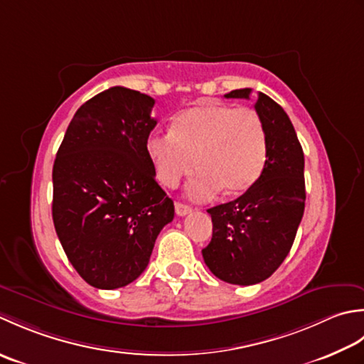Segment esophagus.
Wrapping results in <instances>:
<instances>
[{
  "label": "esophagus",
  "instance_id": "esophagus-1",
  "mask_svg": "<svg viewBox=\"0 0 364 364\" xmlns=\"http://www.w3.org/2000/svg\"><path fill=\"white\" fill-rule=\"evenodd\" d=\"M193 209L187 204H182V203H176V213L179 215V217H185V215H188Z\"/></svg>",
  "mask_w": 364,
  "mask_h": 364
}]
</instances>
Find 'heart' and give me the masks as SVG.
Listing matches in <instances>:
<instances>
[{"label":"heart","instance_id":"heart-1","mask_svg":"<svg viewBox=\"0 0 364 364\" xmlns=\"http://www.w3.org/2000/svg\"><path fill=\"white\" fill-rule=\"evenodd\" d=\"M146 154L157 179L169 188L196 163L199 169L185 191L205 201L221 188L235 196L253 187L265 168L269 143L257 111L205 102L177 114L169 132L152 133Z\"/></svg>","mask_w":364,"mask_h":364}]
</instances>
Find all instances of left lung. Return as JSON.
Masks as SVG:
<instances>
[{
	"instance_id": "left-lung-1",
	"label": "left lung",
	"mask_w": 364,
	"mask_h": 364,
	"mask_svg": "<svg viewBox=\"0 0 364 364\" xmlns=\"http://www.w3.org/2000/svg\"><path fill=\"white\" fill-rule=\"evenodd\" d=\"M235 89L228 99H250ZM255 109L267 132L269 157L253 187L231 203L215 205L212 240L203 250L205 265L229 284L251 286L273 275L295 240L305 212V157L294 125L275 100L257 94Z\"/></svg>"
}]
</instances>
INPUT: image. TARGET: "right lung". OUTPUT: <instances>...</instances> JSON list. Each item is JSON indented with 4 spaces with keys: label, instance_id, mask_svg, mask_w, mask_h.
<instances>
[{
    "label": "right lung",
    "instance_id": "obj_1",
    "mask_svg": "<svg viewBox=\"0 0 364 364\" xmlns=\"http://www.w3.org/2000/svg\"><path fill=\"white\" fill-rule=\"evenodd\" d=\"M155 100L122 86L83 103L53 165V223L87 284L117 289L146 270L174 203L155 181L146 141Z\"/></svg>",
    "mask_w": 364,
    "mask_h": 364
}]
</instances>
